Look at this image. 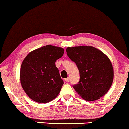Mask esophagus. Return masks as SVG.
Listing matches in <instances>:
<instances>
[{
    "mask_svg": "<svg viewBox=\"0 0 129 129\" xmlns=\"http://www.w3.org/2000/svg\"><path fill=\"white\" fill-rule=\"evenodd\" d=\"M65 81L66 82H68L69 81H70V78H66V79H65Z\"/></svg>",
    "mask_w": 129,
    "mask_h": 129,
    "instance_id": "34e87169",
    "label": "esophagus"
}]
</instances>
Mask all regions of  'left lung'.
I'll return each instance as SVG.
<instances>
[{
    "mask_svg": "<svg viewBox=\"0 0 129 129\" xmlns=\"http://www.w3.org/2000/svg\"><path fill=\"white\" fill-rule=\"evenodd\" d=\"M66 51L79 72V81L72 86L77 93L90 101L104 95L114 79L112 65L107 55L92 46L67 47Z\"/></svg>",
    "mask_w": 129,
    "mask_h": 129,
    "instance_id": "left-lung-1",
    "label": "left lung"
}]
</instances>
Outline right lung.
Listing matches in <instances>:
<instances>
[{
	"label": "right lung",
	"mask_w": 129,
	"mask_h": 129,
	"mask_svg": "<svg viewBox=\"0 0 129 129\" xmlns=\"http://www.w3.org/2000/svg\"><path fill=\"white\" fill-rule=\"evenodd\" d=\"M64 53L62 48L47 45L30 52L22 63L20 80L29 97L40 103L54 99L64 81L55 62Z\"/></svg>",
	"instance_id": "add662e5"
}]
</instances>
